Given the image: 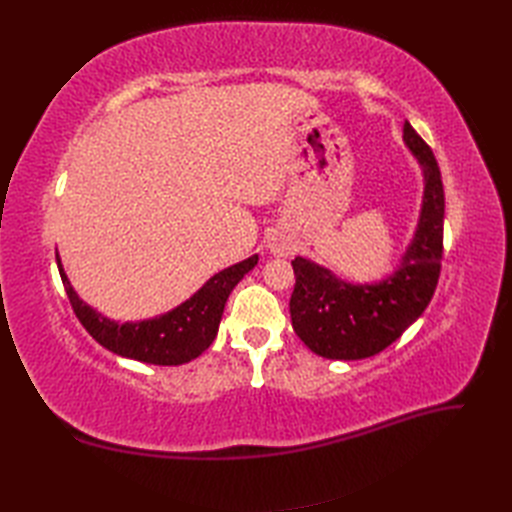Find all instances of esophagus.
I'll return each mask as SVG.
<instances>
[{
  "instance_id": "obj_1",
  "label": "esophagus",
  "mask_w": 512,
  "mask_h": 512,
  "mask_svg": "<svg viewBox=\"0 0 512 512\" xmlns=\"http://www.w3.org/2000/svg\"><path fill=\"white\" fill-rule=\"evenodd\" d=\"M267 250L273 256H288L292 252V243L282 235V232H273V235L267 239Z\"/></svg>"
}]
</instances>
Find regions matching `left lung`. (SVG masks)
I'll return each instance as SVG.
<instances>
[{"label": "left lung", "instance_id": "obj_1", "mask_svg": "<svg viewBox=\"0 0 512 512\" xmlns=\"http://www.w3.org/2000/svg\"><path fill=\"white\" fill-rule=\"evenodd\" d=\"M404 145L423 175V200L414 235L397 267L376 282H348L318 262L292 260V329L324 359L359 361L382 352L429 305L440 277L444 188L433 151L406 121Z\"/></svg>", "mask_w": 512, "mask_h": 512}]
</instances>
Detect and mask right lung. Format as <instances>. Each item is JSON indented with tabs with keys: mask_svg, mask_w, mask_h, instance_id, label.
<instances>
[{
	"mask_svg": "<svg viewBox=\"0 0 512 512\" xmlns=\"http://www.w3.org/2000/svg\"><path fill=\"white\" fill-rule=\"evenodd\" d=\"M55 258L74 314L87 333L106 350L149 365H183L203 354L218 335L224 305L232 288L258 265V254H254L209 277L203 288H198L190 299L166 314L147 320L117 322L79 297L61 265L59 252H55Z\"/></svg>",
	"mask_w": 512,
	"mask_h": 512,
	"instance_id": "right-lung-1",
	"label": "right lung"
}]
</instances>
